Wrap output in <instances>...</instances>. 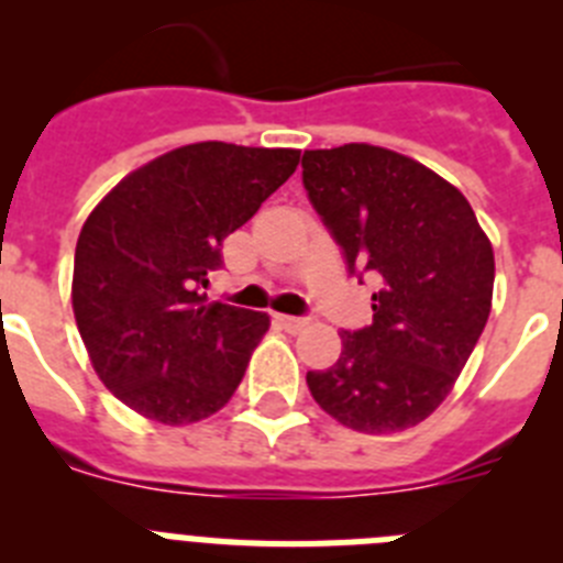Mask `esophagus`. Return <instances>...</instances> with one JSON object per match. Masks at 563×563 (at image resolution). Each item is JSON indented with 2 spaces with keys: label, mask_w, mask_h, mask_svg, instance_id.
<instances>
[{
  "label": "esophagus",
  "mask_w": 563,
  "mask_h": 563,
  "mask_svg": "<svg viewBox=\"0 0 563 563\" xmlns=\"http://www.w3.org/2000/svg\"><path fill=\"white\" fill-rule=\"evenodd\" d=\"M278 324L285 327L287 332H301L307 324H310V321H307V318H298V316H278Z\"/></svg>",
  "instance_id": "esophagus-1"
}]
</instances>
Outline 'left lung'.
I'll return each mask as SVG.
<instances>
[{
  "label": "left lung",
  "mask_w": 563,
  "mask_h": 563,
  "mask_svg": "<svg viewBox=\"0 0 563 563\" xmlns=\"http://www.w3.org/2000/svg\"><path fill=\"white\" fill-rule=\"evenodd\" d=\"M301 168L350 276L377 285L372 324L343 330L338 361L307 372V386L346 429H411L449 397L485 330L490 239L460 188L391 148H316L305 152Z\"/></svg>",
  "instance_id": "8db88e82"
}]
</instances>
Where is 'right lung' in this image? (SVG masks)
<instances>
[{"instance_id":"obj_1","label":"right lung","mask_w":563,"mask_h":563,"mask_svg":"<svg viewBox=\"0 0 563 563\" xmlns=\"http://www.w3.org/2000/svg\"><path fill=\"white\" fill-rule=\"evenodd\" d=\"M296 148L206 141L123 177L76 245L73 312L109 391L148 420L183 426L220 411L245 375L267 312L211 301L222 242L298 166Z\"/></svg>"}]
</instances>
